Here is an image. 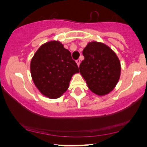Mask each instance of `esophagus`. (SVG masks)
I'll use <instances>...</instances> for the list:
<instances>
[{
  "label": "esophagus",
  "mask_w": 147,
  "mask_h": 147,
  "mask_svg": "<svg viewBox=\"0 0 147 147\" xmlns=\"http://www.w3.org/2000/svg\"><path fill=\"white\" fill-rule=\"evenodd\" d=\"M76 63H77L78 66V67H79L80 64V59H78V60H76Z\"/></svg>",
  "instance_id": "obj_1"
}]
</instances>
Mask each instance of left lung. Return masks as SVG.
<instances>
[{
  "mask_svg": "<svg viewBox=\"0 0 147 147\" xmlns=\"http://www.w3.org/2000/svg\"><path fill=\"white\" fill-rule=\"evenodd\" d=\"M84 59L80 72L88 87L96 95L102 96L114 90L120 79L121 65L113 50L100 42L92 41L84 48Z\"/></svg>",
  "mask_w": 147,
  "mask_h": 147,
  "instance_id": "obj_1",
  "label": "left lung"
}]
</instances>
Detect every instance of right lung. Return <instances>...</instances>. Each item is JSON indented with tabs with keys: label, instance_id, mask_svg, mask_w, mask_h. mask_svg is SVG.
Returning a JSON list of instances; mask_svg holds the SVG:
<instances>
[{
	"label": "right lung",
	"instance_id": "obj_1",
	"mask_svg": "<svg viewBox=\"0 0 147 147\" xmlns=\"http://www.w3.org/2000/svg\"><path fill=\"white\" fill-rule=\"evenodd\" d=\"M30 69L34 84L43 96L51 99L63 95L72 76L79 73L71 53L58 41L43 44L32 57Z\"/></svg>",
	"mask_w": 147,
	"mask_h": 147
}]
</instances>
